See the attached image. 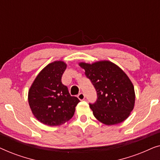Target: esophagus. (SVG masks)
Wrapping results in <instances>:
<instances>
[{
  "label": "esophagus",
  "instance_id": "esophagus-1",
  "mask_svg": "<svg viewBox=\"0 0 160 160\" xmlns=\"http://www.w3.org/2000/svg\"><path fill=\"white\" fill-rule=\"evenodd\" d=\"M78 99H79L80 100H84V98H85L84 94L82 93V92L79 93V94H78Z\"/></svg>",
  "mask_w": 160,
  "mask_h": 160
}]
</instances>
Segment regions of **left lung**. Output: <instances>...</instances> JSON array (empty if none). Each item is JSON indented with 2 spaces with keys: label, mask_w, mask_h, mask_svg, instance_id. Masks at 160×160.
Here are the masks:
<instances>
[{
  "label": "left lung",
  "mask_w": 160,
  "mask_h": 160,
  "mask_svg": "<svg viewBox=\"0 0 160 160\" xmlns=\"http://www.w3.org/2000/svg\"><path fill=\"white\" fill-rule=\"evenodd\" d=\"M79 65L97 91V100L89 103L96 119L106 125L124 121L134 108L135 100L134 87L126 73L107 60L80 62Z\"/></svg>",
  "instance_id": "1"
}]
</instances>
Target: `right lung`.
Instances as JSON below:
<instances>
[{
    "mask_svg": "<svg viewBox=\"0 0 160 160\" xmlns=\"http://www.w3.org/2000/svg\"><path fill=\"white\" fill-rule=\"evenodd\" d=\"M66 67L62 61L49 63L38 73L29 89L28 102L32 113L48 126L61 125L71 119L80 102L70 95L61 81Z\"/></svg>",
    "mask_w": 160,
    "mask_h": 160,
    "instance_id": "right-lung-1",
    "label": "right lung"
}]
</instances>
